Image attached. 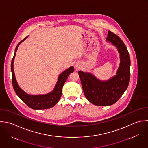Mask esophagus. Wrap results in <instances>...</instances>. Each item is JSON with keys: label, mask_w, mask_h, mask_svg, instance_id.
Masks as SVG:
<instances>
[{"label": "esophagus", "mask_w": 148, "mask_h": 148, "mask_svg": "<svg viewBox=\"0 0 148 148\" xmlns=\"http://www.w3.org/2000/svg\"><path fill=\"white\" fill-rule=\"evenodd\" d=\"M75 68L77 69V70H78L79 68H80V66L78 64H75V66H74Z\"/></svg>", "instance_id": "obj_1"}]
</instances>
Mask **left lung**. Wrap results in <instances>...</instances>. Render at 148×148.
Returning a JSON list of instances; mask_svg holds the SVG:
<instances>
[{
  "label": "left lung",
  "mask_w": 148,
  "mask_h": 148,
  "mask_svg": "<svg viewBox=\"0 0 148 148\" xmlns=\"http://www.w3.org/2000/svg\"><path fill=\"white\" fill-rule=\"evenodd\" d=\"M106 40L116 47L119 53L121 62L116 75L107 81H101L89 72L78 71L86 98L99 106L115 104L127 89L130 78V58L125 44L111 31H108Z\"/></svg>",
  "instance_id": "left-lung-1"
}]
</instances>
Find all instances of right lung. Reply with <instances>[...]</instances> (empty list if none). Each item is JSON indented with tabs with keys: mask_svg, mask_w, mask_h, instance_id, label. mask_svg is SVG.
<instances>
[{
	"mask_svg": "<svg viewBox=\"0 0 148 148\" xmlns=\"http://www.w3.org/2000/svg\"><path fill=\"white\" fill-rule=\"evenodd\" d=\"M21 41L15 48L14 55L11 63V70L12 73V82L14 89L17 95V96L23 101L28 107L33 110H44L48 109L55 106L59 101L62 93V88L65 83L67 78L70 73H73L74 70V67L71 66L67 70L62 72L58 77L57 82L53 90L45 95H32L26 93L24 92L18 84L14 70V60L15 56V52L17 51L18 46L22 43L26 38Z\"/></svg>",
	"mask_w": 148,
	"mask_h": 148,
	"instance_id": "right-lung-1",
	"label": "right lung"
}]
</instances>
